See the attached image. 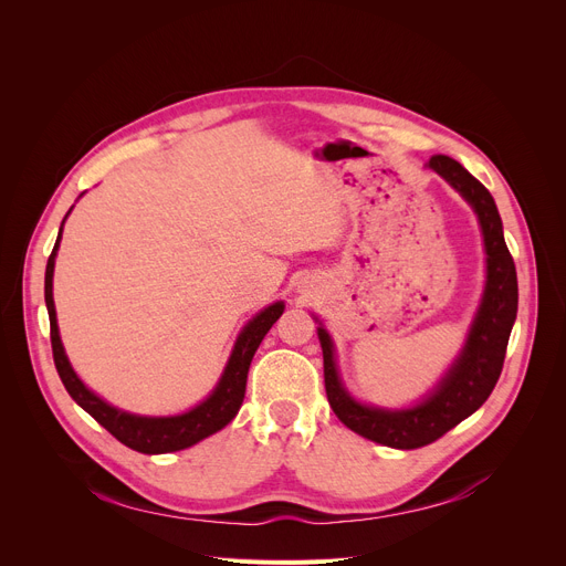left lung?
<instances>
[{
	"label": "left lung",
	"instance_id": "obj_1",
	"mask_svg": "<svg viewBox=\"0 0 566 566\" xmlns=\"http://www.w3.org/2000/svg\"><path fill=\"white\" fill-rule=\"evenodd\" d=\"M429 167L463 195L480 218L486 248V291L468 342L459 360L422 403L406 410H382L363 406L342 388L333 342L323 328L318 339L323 348L325 395L337 418L355 433L395 450H418L442 438L450 429L478 410L493 392L500 378L504 353L518 310L516 265L502 235V220L491 192L448 156H433Z\"/></svg>",
	"mask_w": 566,
	"mask_h": 566
}]
</instances>
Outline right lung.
I'll return each instance as SVG.
<instances>
[{"label": "right lung", "mask_w": 566, "mask_h": 566, "mask_svg": "<svg viewBox=\"0 0 566 566\" xmlns=\"http://www.w3.org/2000/svg\"><path fill=\"white\" fill-rule=\"evenodd\" d=\"M59 241H62V231H59V238L45 268V305L50 314V342H52L54 367L59 378L64 382V388L73 397V401L92 415V418L101 427H105L118 442H124L126 448L142 454H165V452L186 450V448H192L195 442L227 427L243 403L248 371H250L254 353L261 339L265 337V333L271 331L273 323L282 316L284 303L265 307L245 325L243 333L235 339L233 353L218 382V388L203 403H199L197 408L184 415H174V418H139V415H130L105 403L92 390H86L84 382L75 376L73 367L69 365L62 339H59L54 301H52V273H54V256H56Z\"/></svg>", "instance_id": "add662e5"}]
</instances>
